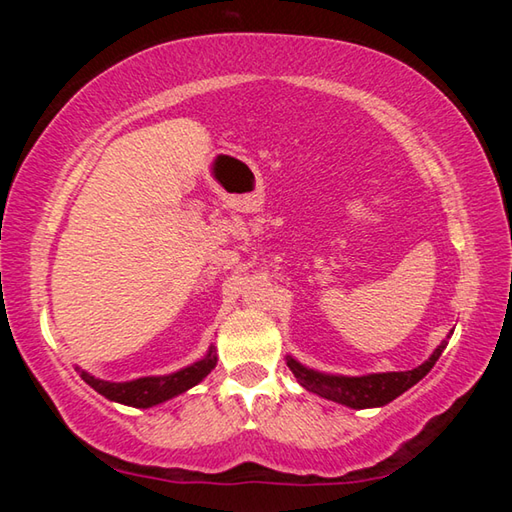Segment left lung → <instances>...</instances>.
Instances as JSON below:
<instances>
[{
    "label": "left lung",
    "instance_id": "obj_1",
    "mask_svg": "<svg viewBox=\"0 0 512 512\" xmlns=\"http://www.w3.org/2000/svg\"><path fill=\"white\" fill-rule=\"evenodd\" d=\"M445 341L433 350L431 357L422 363V366L404 372H372V375L363 377H345V375H325V372L311 370L302 366L293 357H287V366L291 368L293 377L298 379L302 388L309 393H316L325 400L339 402L350 406V409H375V406H384L400 397L404 391L427 375V372L436 366V361L445 350Z\"/></svg>",
    "mask_w": 512,
    "mask_h": 512
}]
</instances>
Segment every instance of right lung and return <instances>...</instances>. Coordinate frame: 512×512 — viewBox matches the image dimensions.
<instances>
[{
	"label": "right lung",
	"instance_id": "1",
	"mask_svg": "<svg viewBox=\"0 0 512 512\" xmlns=\"http://www.w3.org/2000/svg\"><path fill=\"white\" fill-rule=\"evenodd\" d=\"M216 366V350L210 348L201 361L192 363L178 372H171V375H160V377H140L133 381H106L97 379L94 375H88L85 370H79L85 384H90L94 391L108 397L112 402L135 406V409H149V406L162 404L176 397L180 393L189 391V388L196 386L198 381H203Z\"/></svg>",
	"mask_w": 512,
	"mask_h": 512
}]
</instances>
